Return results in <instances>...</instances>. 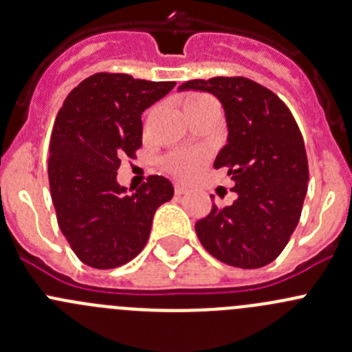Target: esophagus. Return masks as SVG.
Returning <instances> with one entry per match:
<instances>
[{"label": "esophagus", "instance_id": "obj_1", "mask_svg": "<svg viewBox=\"0 0 352 352\" xmlns=\"http://www.w3.org/2000/svg\"><path fill=\"white\" fill-rule=\"evenodd\" d=\"M173 189H175L177 196H182V194L187 192V187L184 186V184H175V186H173Z\"/></svg>", "mask_w": 352, "mask_h": 352}]
</instances>
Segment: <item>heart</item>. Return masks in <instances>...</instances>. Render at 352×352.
Wrapping results in <instances>:
<instances>
[{
  "label": "heart",
  "mask_w": 352,
  "mask_h": 352,
  "mask_svg": "<svg viewBox=\"0 0 352 352\" xmlns=\"http://www.w3.org/2000/svg\"><path fill=\"white\" fill-rule=\"evenodd\" d=\"M211 104H216L214 98L208 97L204 94H189L184 98L186 113H190L194 110ZM206 160H208V155L204 151H177V153L166 156L165 166L172 175L179 177V179H190L204 166Z\"/></svg>",
  "instance_id": "1"
}]
</instances>
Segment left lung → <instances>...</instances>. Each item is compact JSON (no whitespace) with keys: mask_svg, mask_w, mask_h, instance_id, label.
Instances as JSON below:
<instances>
[{"mask_svg":"<svg viewBox=\"0 0 352 352\" xmlns=\"http://www.w3.org/2000/svg\"><path fill=\"white\" fill-rule=\"evenodd\" d=\"M179 90H202L223 104L228 143L216 156L235 182L233 204L196 223L202 247L225 264L258 269L289 242L301 216L308 182L303 136L274 91L243 76L190 80Z\"/></svg>","mask_w":352,"mask_h":352,"instance_id":"1","label":"left lung"}]
</instances>
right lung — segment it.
Wrapping results in <instances>:
<instances>
[{"label": "right lung", "mask_w": 352, "mask_h": 352, "mask_svg": "<svg viewBox=\"0 0 352 352\" xmlns=\"http://www.w3.org/2000/svg\"><path fill=\"white\" fill-rule=\"evenodd\" d=\"M175 81L97 73L69 91L49 144V186L58 225L83 264L113 269L133 261L150 236L156 209L173 196L162 175L127 196L117 184L120 158L143 144L141 113Z\"/></svg>", "instance_id": "1"}]
</instances>
